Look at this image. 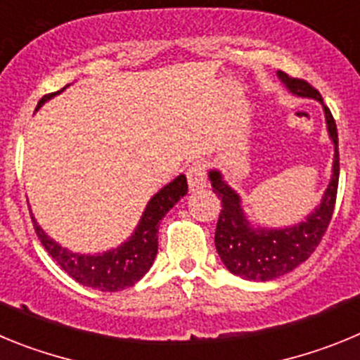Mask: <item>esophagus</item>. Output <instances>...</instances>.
<instances>
[{
  "label": "esophagus",
  "mask_w": 360,
  "mask_h": 360,
  "mask_svg": "<svg viewBox=\"0 0 360 360\" xmlns=\"http://www.w3.org/2000/svg\"><path fill=\"white\" fill-rule=\"evenodd\" d=\"M187 184L191 191L203 189L207 186V174H205V164L203 162H193L187 167Z\"/></svg>",
  "instance_id": "34e87169"
}]
</instances>
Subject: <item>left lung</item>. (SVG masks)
<instances>
[{
	"label": "left lung",
	"mask_w": 360,
	"mask_h": 360,
	"mask_svg": "<svg viewBox=\"0 0 360 360\" xmlns=\"http://www.w3.org/2000/svg\"><path fill=\"white\" fill-rule=\"evenodd\" d=\"M278 77L290 94L299 97H311L323 104V97L303 79L288 77V73L278 72ZM324 117L328 135L333 142L332 178L324 191L323 200L307 216L304 221L285 229H254L241 209V198L224 180L218 169L209 171L212 193L221 198V212L216 225L214 243L224 265L234 276L250 281H270L294 270L317 249L328 229L335 207L337 186H339V139L337 126L328 106H324Z\"/></svg>",
	"instance_id": "8db88e82"
}]
</instances>
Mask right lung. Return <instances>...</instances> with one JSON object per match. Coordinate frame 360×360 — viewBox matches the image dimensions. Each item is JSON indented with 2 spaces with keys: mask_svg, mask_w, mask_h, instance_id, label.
Segmentation results:
<instances>
[{
  "mask_svg": "<svg viewBox=\"0 0 360 360\" xmlns=\"http://www.w3.org/2000/svg\"><path fill=\"white\" fill-rule=\"evenodd\" d=\"M63 90L44 95L37 103L36 110H39L46 101H50L53 95L61 94ZM184 195H187V180L184 174H180L149 200L144 214L129 240L119 245L117 249L101 254L70 252L68 249L56 243L37 225L34 216H32V224L46 252L56 259L57 265H61L66 274L72 276L84 287L97 288L101 292H119L133 287L151 269L158 252V224Z\"/></svg>",
  "mask_w": 360,
  "mask_h": 360,
  "instance_id": "obj_1",
  "label": "right lung"
}]
</instances>
